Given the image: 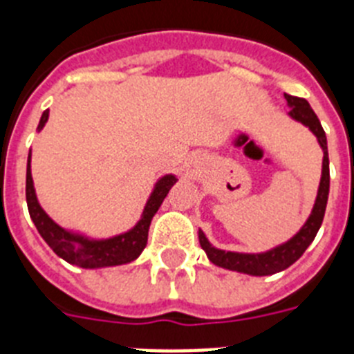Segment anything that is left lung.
<instances>
[{"mask_svg":"<svg viewBox=\"0 0 354 354\" xmlns=\"http://www.w3.org/2000/svg\"><path fill=\"white\" fill-rule=\"evenodd\" d=\"M283 97H286L287 106L290 108L287 115L292 120L308 127L312 134L317 138L321 149H323V171H321V183H319L314 207H312L310 216L306 218L305 225L289 241L261 253L227 252V250L216 248V246L209 243L205 234L198 228L200 246L207 253L209 261L214 266H218V268H223V270L252 274V277H268V274L280 273V271L287 270L289 266H292L294 262L301 257L305 250L314 241L315 234L321 228V223H323L324 211H326L328 204V193H330V159H328L326 134H324V129L321 126V122H319L317 115L314 113V109L310 108V104L305 99L289 95V93H283Z\"/></svg>","mask_w":354,"mask_h":354,"instance_id":"1","label":"left lung"}]
</instances>
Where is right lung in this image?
<instances>
[{
  "mask_svg": "<svg viewBox=\"0 0 354 354\" xmlns=\"http://www.w3.org/2000/svg\"><path fill=\"white\" fill-rule=\"evenodd\" d=\"M49 118V109H46L40 117L37 131H42L46 122ZM177 183V177L174 174H167L159 177L154 184V189L147 198V204L143 207L138 223L129 228L127 232L117 234V236L106 237V239H95L88 237L86 234L68 230L60 227L49 214L42 209L37 198L35 186H33V177H31V150L28 154L26 167V202L28 211H30L31 221L35 223L37 230L42 236V239L49 245V248L64 259L65 262L84 270H99V268H113V266L129 264L136 261L142 255L143 248L147 246L149 239L150 221L161 207L162 200L168 195L171 186Z\"/></svg>",
  "mask_w": 354,
  "mask_h": 354,
  "instance_id": "obj_1",
  "label": "right lung"
}]
</instances>
